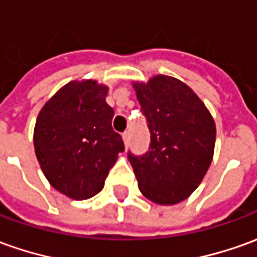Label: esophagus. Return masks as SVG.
<instances>
[{
  "label": "esophagus",
  "instance_id": "esophagus-1",
  "mask_svg": "<svg viewBox=\"0 0 257 257\" xmlns=\"http://www.w3.org/2000/svg\"><path fill=\"white\" fill-rule=\"evenodd\" d=\"M122 139H123V143H125V146H128V145H129V131H125V132L122 134Z\"/></svg>",
  "mask_w": 257,
  "mask_h": 257
}]
</instances>
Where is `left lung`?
Masks as SVG:
<instances>
[{"instance_id": "1", "label": "left lung", "mask_w": 257, "mask_h": 257, "mask_svg": "<svg viewBox=\"0 0 257 257\" xmlns=\"http://www.w3.org/2000/svg\"><path fill=\"white\" fill-rule=\"evenodd\" d=\"M151 131L143 156L128 153L138 187L159 205H174L194 193L214 158L216 128L208 108L186 83L158 74L134 81Z\"/></svg>"}]
</instances>
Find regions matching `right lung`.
I'll use <instances>...</instances> for the list:
<instances>
[{
    "label": "right lung",
    "instance_id": "obj_1",
    "mask_svg": "<svg viewBox=\"0 0 257 257\" xmlns=\"http://www.w3.org/2000/svg\"><path fill=\"white\" fill-rule=\"evenodd\" d=\"M108 87L95 80L63 85L36 118L33 146L52 187L73 200L98 194L125 146L111 121Z\"/></svg>",
    "mask_w": 257,
    "mask_h": 257
}]
</instances>
